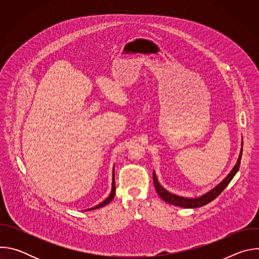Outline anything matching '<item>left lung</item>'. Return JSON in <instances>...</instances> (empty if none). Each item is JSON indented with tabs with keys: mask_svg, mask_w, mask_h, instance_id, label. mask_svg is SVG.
Segmentation results:
<instances>
[{
	"mask_svg": "<svg viewBox=\"0 0 259 259\" xmlns=\"http://www.w3.org/2000/svg\"><path fill=\"white\" fill-rule=\"evenodd\" d=\"M243 145V144H242ZM242 152H243V147L241 149L240 152V156L238 159L237 164L235 165V167L233 168V170L231 171V173L221 181L217 187H215L213 190H211L210 192H208L207 194L199 197V198H195V199H191V198H183V197H179L176 196L174 194L169 193L168 191H166L161 184L158 181V178L155 174V172L153 173V180H154V184L156 191L158 193V195L160 196V198L165 201L168 204L174 205V206H178V207H182V208H199L202 206H205L206 204L210 203L211 201H213L215 198H217L221 193L224 192V190L229 186V183L232 181V179L234 178V176L236 175V173L238 172L239 168H240V164H241V159H242Z\"/></svg>",
	"mask_w": 259,
	"mask_h": 259,
	"instance_id": "obj_1",
	"label": "left lung"
}]
</instances>
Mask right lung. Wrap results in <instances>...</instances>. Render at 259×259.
<instances>
[{"instance_id": "obj_1", "label": "right lung", "mask_w": 259, "mask_h": 259, "mask_svg": "<svg viewBox=\"0 0 259 259\" xmlns=\"http://www.w3.org/2000/svg\"><path fill=\"white\" fill-rule=\"evenodd\" d=\"M115 193H116V186H115V172H113V184H112V192H110V194H109V196L103 201V202H101L100 204H98L97 206H95V207H93V208H91V209H88L87 211H89V210H94V209H98V208H101V207H103V206H105V205H107L108 203H110L113 201V199H114V197H115ZM86 211V210H85Z\"/></svg>"}]
</instances>
